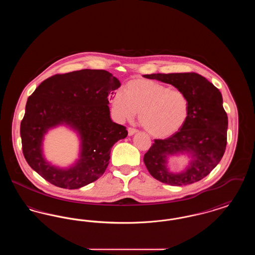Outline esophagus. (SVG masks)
I'll return each instance as SVG.
<instances>
[{
	"label": "esophagus",
	"instance_id": "esophagus-1",
	"mask_svg": "<svg viewBox=\"0 0 255 255\" xmlns=\"http://www.w3.org/2000/svg\"><path fill=\"white\" fill-rule=\"evenodd\" d=\"M135 133H137V130H136V129L132 128V127H129V128H128V134H129V135H133V134H134Z\"/></svg>",
	"mask_w": 255,
	"mask_h": 255
}]
</instances>
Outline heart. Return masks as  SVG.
<instances>
[{"label": "heart", "instance_id": "obj_1", "mask_svg": "<svg viewBox=\"0 0 255 255\" xmlns=\"http://www.w3.org/2000/svg\"><path fill=\"white\" fill-rule=\"evenodd\" d=\"M113 108L122 121H138L148 133L166 137L178 132L189 114V100L180 90L147 79H133L119 91L112 100Z\"/></svg>", "mask_w": 255, "mask_h": 255}]
</instances>
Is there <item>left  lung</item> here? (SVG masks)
I'll list each match as a JSON object with an SVG mask.
<instances>
[{"label": "left lung", "instance_id": "obj_1", "mask_svg": "<svg viewBox=\"0 0 255 255\" xmlns=\"http://www.w3.org/2000/svg\"><path fill=\"white\" fill-rule=\"evenodd\" d=\"M148 79L171 84L189 100V114L182 128L165 139H155L143 158L152 177L169 185H186L204 179L223 158L227 146L228 116L218 89L195 73H153ZM192 157L187 168L173 173L167 167L170 155Z\"/></svg>", "mask_w": 255, "mask_h": 255}]
</instances>
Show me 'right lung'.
Here are the masks:
<instances>
[{"instance_id": "right-lung-1", "label": "right lung", "mask_w": 255, "mask_h": 255, "mask_svg": "<svg viewBox=\"0 0 255 255\" xmlns=\"http://www.w3.org/2000/svg\"><path fill=\"white\" fill-rule=\"evenodd\" d=\"M120 87V80L104 70L55 74L43 81L27 98L20 127L28 165L61 188L77 189L97 181L109 164L111 148L128 134L110 118V97ZM62 124L81 136L80 159L67 170L48 163L41 147L49 129Z\"/></svg>"}]
</instances>
